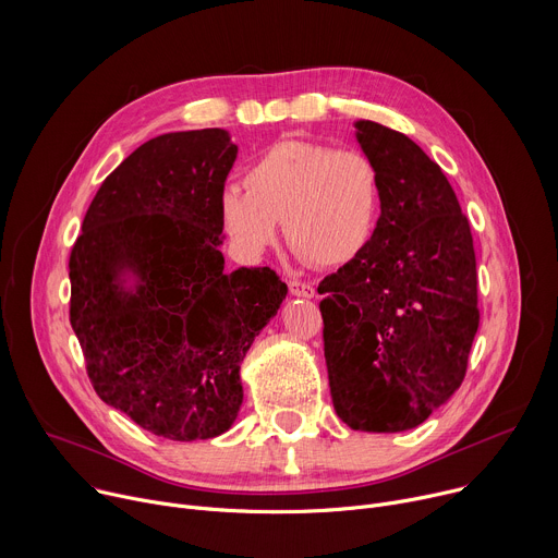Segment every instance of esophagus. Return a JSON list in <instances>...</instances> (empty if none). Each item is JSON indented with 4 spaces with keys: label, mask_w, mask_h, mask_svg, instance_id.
<instances>
[{
    "label": "esophagus",
    "mask_w": 558,
    "mask_h": 558,
    "mask_svg": "<svg viewBox=\"0 0 558 558\" xmlns=\"http://www.w3.org/2000/svg\"><path fill=\"white\" fill-rule=\"evenodd\" d=\"M289 291H291V295H295V298H313V295H315L313 284L302 282V280H289Z\"/></svg>",
    "instance_id": "1"
}]
</instances>
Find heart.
I'll use <instances>...</instances> for the list:
<instances>
[{
  "label": "heart",
  "instance_id": "b5f03b06",
  "mask_svg": "<svg viewBox=\"0 0 558 558\" xmlns=\"http://www.w3.org/2000/svg\"><path fill=\"white\" fill-rule=\"evenodd\" d=\"M245 190L220 196V220L238 252L258 258L280 238L323 267L351 263L368 245L379 207L375 166L357 149L284 138L245 170Z\"/></svg>",
  "mask_w": 558,
  "mask_h": 558
}]
</instances>
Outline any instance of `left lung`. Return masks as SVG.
<instances>
[{"label": "left lung", "mask_w": 558, "mask_h": 558, "mask_svg": "<svg viewBox=\"0 0 558 558\" xmlns=\"http://www.w3.org/2000/svg\"><path fill=\"white\" fill-rule=\"evenodd\" d=\"M375 166L379 218L368 245L317 293L338 417L362 433H402L461 386L480 329L468 218L441 168L407 134L355 121Z\"/></svg>", "instance_id": "8db88e82"}]
</instances>
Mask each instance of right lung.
<instances>
[{"label": "right lung", "instance_id": "right-lung-1", "mask_svg": "<svg viewBox=\"0 0 558 558\" xmlns=\"http://www.w3.org/2000/svg\"><path fill=\"white\" fill-rule=\"evenodd\" d=\"M235 154L220 128L149 138L101 183L70 254V325L97 395L172 441L231 428L241 362L287 295L269 267L225 269Z\"/></svg>", "mask_w": 558, "mask_h": 558}]
</instances>
